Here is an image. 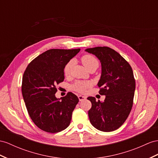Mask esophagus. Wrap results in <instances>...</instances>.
I'll list each match as a JSON object with an SVG mask.
<instances>
[{
    "label": "esophagus",
    "mask_w": 158,
    "mask_h": 158,
    "mask_svg": "<svg viewBox=\"0 0 158 158\" xmlns=\"http://www.w3.org/2000/svg\"><path fill=\"white\" fill-rule=\"evenodd\" d=\"M78 98H79V99L80 102H82V101L85 100L87 98H86L85 96H83V95H79V96H78Z\"/></svg>",
    "instance_id": "34e87169"
}]
</instances>
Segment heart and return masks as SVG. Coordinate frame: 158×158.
<instances>
[{"label":"heart","instance_id":"b5f03b06","mask_svg":"<svg viewBox=\"0 0 158 158\" xmlns=\"http://www.w3.org/2000/svg\"><path fill=\"white\" fill-rule=\"evenodd\" d=\"M81 62L84 67H85L87 69L91 67H95L98 68V60L95 56H92L91 55H85L82 56L81 58ZM73 63L72 61H69L66 64L64 68V73L66 76L69 75L71 72V69L72 67ZM91 87V83L87 81H78L75 83L73 85L74 89L80 93H84L88 88Z\"/></svg>","mask_w":158,"mask_h":158}]
</instances>
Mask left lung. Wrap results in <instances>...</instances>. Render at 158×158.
I'll use <instances>...</instances> for the list:
<instances>
[{"label": "left lung", "instance_id": "1", "mask_svg": "<svg viewBox=\"0 0 158 158\" xmlns=\"http://www.w3.org/2000/svg\"><path fill=\"white\" fill-rule=\"evenodd\" d=\"M94 55L102 65V74L98 83L100 95H106L104 102H97L94 97L88 111L93 126L102 131L116 130L123 124L130 113L135 82L132 69L118 52L107 47L85 49Z\"/></svg>", "mask_w": 158, "mask_h": 158}]
</instances>
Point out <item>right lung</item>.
<instances>
[{"instance_id": "right-lung-1", "label": "right lung", "mask_w": 158, "mask_h": 158, "mask_svg": "<svg viewBox=\"0 0 158 158\" xmlns=\"http://www.w3.org/2000/svg\"><path fill=\"white\" fill-rule=\"evenodd\" d=\"M79 51L48 50L32 60L24 73L22 94L27 110L34 123L44 131H61L70 124L79 99L71 92L56 98L55 85L63 81L64 66Z\"/></svg>"}]
</instances>
